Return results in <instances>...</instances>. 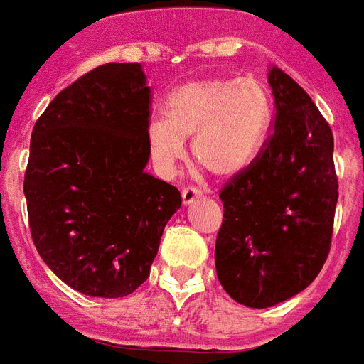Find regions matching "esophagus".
I'll return each instance as SVG.
<instances>
[{
  "label": "esophagus",
  "mask_w": 364,
  "mask_h": 364,
  "mask_svg": "<svg viewBox=\"0 0 364 364\" xmlns=\"http://www.w3.org/2000/svg\"><path fill=\"white\" fill-rule=\"evenodd\" d=\"M181 196H183V204H185V206H189V204L195 203L196 198H200V196H203V191L196 189V187H187V189H183Z\"/></svg>",
  "instance_id": "esophagus-1"
}]
</instances>
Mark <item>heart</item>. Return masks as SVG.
Instances as JSON below:
<instances>
[{
    "mask_svg": "<svg viewBox=\"0 0 364 364\" xmlns=\"http://www.w3.org/2000/svg\"><path fill=\"white\" fill-rule=\"evenodd\" d=\"M272 121L266 86L255 77L193 80L173 88L164 102V119L148 123L154 166L171 171L193 136V158L210 175L237 177L262 150Z\"/></svg>",
    "mask_w": 364,
    "mask_h": 364,
    "instance_id": "1",
    "label": "heart"
}]
</instances>
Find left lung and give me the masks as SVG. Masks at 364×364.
Listing matches in <instances>:
<instances>
[{"label":"left lung","mask_w":364,"mask_h":364,"mask_svg":"<svg viewBox=\"0 0 364 364\" xmlns=\"http://www.w3.org/2000/svg\"><path fill=\"white\" fill-rule=\"evenodd\" d=\"M268 85L274 133L220 193L218 279L250 309L284 303L312 284L330 252L338 204L332 129L282 69L272 67Z\"/></svg>","instance_id":"1"}]
</instances>
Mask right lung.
Listing matches in <instances>:
<instances>
[{
    "label": "right lung",
    "mask_w": 364,
    "mask_h": 364,
    "mask_svg": "<svg viewBox=\"0 0 364 364\" xmlns=\"http://www.w3.org/2000/svg\"><path fill=\"white\" fill-rule=\"evenodd\" d=\"M148 119L141 63H106L61 90L32 129L24 173L32 241L75 291L133 293L181 208V193L144 171Z\"/></svg>",
    "instance_id": "obj_1"
}]
</instances>
